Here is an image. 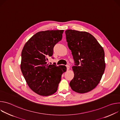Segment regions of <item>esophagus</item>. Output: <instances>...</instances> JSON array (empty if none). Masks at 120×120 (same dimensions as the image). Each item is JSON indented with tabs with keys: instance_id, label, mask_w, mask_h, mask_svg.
Listing matches in <instances>:
<instances>
[{
	"instance_id": "esophagus-1",
	"label": "esophagus",
	"mask_w": 120,
	"mask_h": 120,
	"mask_svg": "<svg viewBox=\"0 0 120 120\" xmlns=\"http://www.w3.org/2000/svg\"><path fill=\"white\" fill-rule=\"evenodd\" d=\"M66 69L67 70H69V68H70V66L69 65H66Z\"/></svg>"
}]
</instances>
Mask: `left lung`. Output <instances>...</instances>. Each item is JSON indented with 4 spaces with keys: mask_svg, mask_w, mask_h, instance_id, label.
Instances as JSON below:
<instances>
[{
    "mask_svg": "<svg viewBox=\"0 0 120 120\" xmlns=\"http://www.w3.org/2000/svg\"><path fill=\"white\" fill-rule=\"evenodd\" d=\"M65 33L75 62L74 77L70 86L78 93L90 92L96 87L105 72L104 49L89 33L69 29Z\"/></svg>",
    "mask_w": 120,
    "mask_h": 120,
    "instance_id": "left-lung-1",
    "label": "left lung"
}]
</instances>
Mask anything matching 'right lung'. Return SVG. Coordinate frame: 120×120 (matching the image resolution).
<instances>
[{"instance_id": "1", "label": "right lung", "mask_w": 120, "mask_h": 120, "mask_svg": "<svg viewBox=\"0 0 120 120\" xmlns=\"http://www.w3.org/2000/svg\"><path fill=\"white\" fill-rule=\"evenodd\" d=\"M63 32V30L39 32L22 50L21 71L29 87L39 95L48 96L56 93L62 75L66 71L64 65L47 64L48 56H53L55 45L62 40Z\"/></svg>"}]
</instances>
